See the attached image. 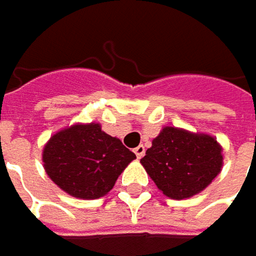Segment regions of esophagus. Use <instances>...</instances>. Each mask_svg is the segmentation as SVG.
<instances>
[{
    "instance_id": "34e87169",
    "label": "esophagus",
    "mask_w": 256,
    "mask_h": 256,
    "mask_svg": "<svg viewBox=\"0 0 256 256\" xmlns=\"http://www.w3.org/2000/svg\"><path fill=\"white\" fill-rule=\"evenodd\" d=\"M144 152H146V149H144V146H143V144H140V146H137V148L134 149V154L137 155V158H138V160L144 156Z\"/></svg>"
}]
</instances>
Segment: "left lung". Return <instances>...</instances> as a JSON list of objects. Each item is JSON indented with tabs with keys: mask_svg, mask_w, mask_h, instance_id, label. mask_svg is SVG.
Here are the masks:
<instances>
[{
	"mask_svg": "<svg viewBox=\"0 0 256 256\" xmlns=\"http://www.w3.org/2000/svg\"><path fill=\"white\" fill-rule=\"evenodd\" d=\"M222 148L208 134L166 126L140 160L160 191L184 200L206 190L222 168Z\"/></svg>",
	"mask_w": 256,
	"mask_h": 256,
	"instance_id": "left-lung-1",
	"label": "left lung"
}]
</instances>
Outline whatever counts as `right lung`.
I'll return each mask as SVG.
<instances>
[{
  "label": "right lung",
  "mask_w": 256,
  "mask_h": 256,
  "mask_svg": "<svg viewBox=\"0 0 256 256\" xmlns=\"http://www.w3.org/2000/svg\"><path fill=\"white\" fill-rule=\"evenodd\" d=\"M132 160L136 155L95 122L61 130L43 149L48 176L68 195L82 200L104 196Z\"/></svg>",
  "instance_id": "obj_1"
}]
</instances>
